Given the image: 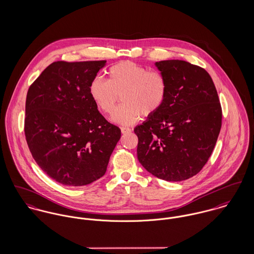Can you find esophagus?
I'll return each mask as SVG.
<instances>
[{"instance_id":"obj_1","label":"esophagus","mask_w":254,"mask_h":254,"mask_svg":"<svg viewBox=\"0 0 254 254\" xmlns=\"http://www.w3.org/2000/svg\"><path fill=\"white\" fill-rule=\"evenodd\" d=\"M131 132V129L128 127H121V133L122 134H128Z\"/></svg>"}]
</instances>
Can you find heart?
Returning <instances> with one entry per match:
<instances>
[{"instance_id":"obj_1","label":"heart","mask_w":254,"mask_h":254,"mask_svg":"<svg viewBox=\"0 0 254 254\" xmlns=\"http://www.w3.org/2000/svg\"><path fill=\"white\" fill-rule=\"evenodd\" d=\"M89 93L99 109L109 115L121 95L124 105L114 112L112 120L132 125L141 115L151 117L163 108L168 96V81L160 71L125 61L109 68L108 80L95 77L89 85Z\"/></svg>"}]
</instances>
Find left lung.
I'll use <instances>...</instances> for the list:
<instances>
[{
  "label": "left lung",
  "instance_id": "obj_1",
  "mask_svg": "<svg viewBox=\"0 0 254 254\" xmlns=\"http://www.w3.org/2000/svg\"><path fill=\"white\" fill-rule=\"evenodd\" d=\"M168 81L163 108L134 129L140 163L155 177L180 182L196 175L209 159L222 125L217 91L208 72L185 61H161Z\"/></svg>",
  "mask_w": 254,
  "mask_h": 254
}]
</instances>
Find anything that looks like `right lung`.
<instances>
[{
    "label": "right lung",
    "instance_id": "right-lung-1",
    "mask_svg": "<svg viewBox=\"0 0 254 254\" xmlns=\"http://www.w3.org/2000/svg\"><path fill=\"white\" fill-rule=\"evenodd\" d=\"M107 61L55 62L30 85L24 133L40 168L64 186H85L106 174L119 127L100 113L89 85Z\"/></svg>",
    "mask_w": 254,
    "mask_h": 254
}]
</instances>
